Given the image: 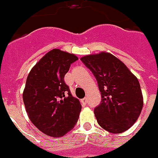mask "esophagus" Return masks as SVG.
<instances>
[{
  "label": "esophagus",
  "instance_id": "obj_1",
  "mask_svg": "<svg viewBox=\"0 0 158 158\" xmlns=\"http://www.w3.org/2000/svg\"><path fill=\"white\" fill-rule=\"evenodd\" d=\"M81 103H82V105H86V104H87V98H82V100H81Z\"/></svg>",
  "mask_w": 158,
  "mask_h": 158
}]
</instances>
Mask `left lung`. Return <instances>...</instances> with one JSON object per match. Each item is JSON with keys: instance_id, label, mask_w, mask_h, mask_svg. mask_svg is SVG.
Segmentation results:
<instances>
[{"instance_id": "obj_1", "label": "left lung", "mask_w": 158, "mask_h": 158, "mask_svg": "<svg viewBox=\"0 0 158 158\" xmlns=\"http://www.w3.org/2000/svg\"><path fill=\"white\" fill-rule=\"evenodd\" d=\"M81 60L94 75L101 92V103L94 109L98 123L113 134L127 130L143 109L138 79L122 61L108 52L87 55Z\"/></svg>"}]
</instances>
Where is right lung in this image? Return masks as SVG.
<instances>
[{
  "instance_id": "obj_1",
  "label": "right lung",
  "mask_w": 158,
  "mask_h": 158,
  "mask_svg": "<svg viewBox=\"0 0 158 158\" xmlns=\"http://www.w3.org/2000/svg\"><path fill=\"white\" fill-rule=\"evenodd\" d=\"M78 60L75 54L53 49L28 75L23 98L36 127L52 137H60L76 124L82 106L74 98L64 76Z\"/></svg>"
}]
</instances>
